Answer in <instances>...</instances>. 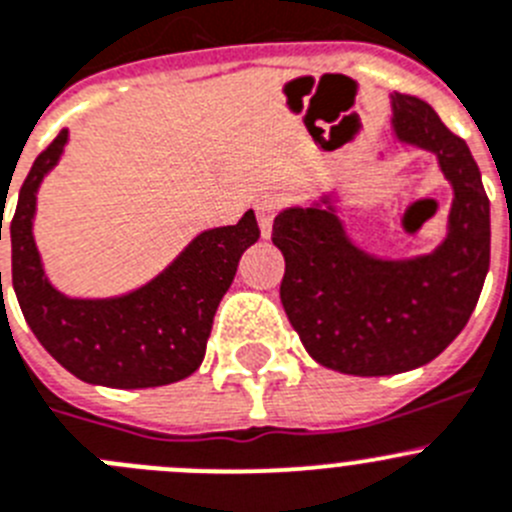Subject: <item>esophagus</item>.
I'll use <instances>...</instances> for the list:
<instances>
[{
	"instance_id": "1",
	"label": "esophagus",
	"mask_w": 512,
	"mask_h": 512,
	"mask_svg": "<svg viewBox=\"0 0 512 512\" xmlns=\"http://www.w3.org/2000/svg\"><path fill=\"white\" fill-rule=\"evenodd\" d=\"M279 205V195H264V198L256 200V215H259V228L264 238L271 236V223H274V215L276 210H279Z\"/></svg>"
}]
</instances>
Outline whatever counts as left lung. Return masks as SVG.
Returning <instances> with one entry per match:
<instances>
[{
	"label": "left lung",
	"mask_w": 512,
	"mask_h": 512,
	"mask_svg": "<svg viewBox=\"0 0 512 512\" xmlns=\"http://www.w3.org/2000/svg\"><path fill=\"white\" fill-rule=\"evenodd\" d=\"M393 134L437 157L452 185L447 236L431 253L381 259L350 241L327 192L284 208L271 241L284 253L281 304L304 350L348 375H396L437 358L464 330L490 269V200L470 147L429 103L393 93Z\"/></svg>",
	"instance_id": "8db88e82"
}]
</instances>
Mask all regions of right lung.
<instances>
[{"instance_id":"obj_1","label":"right lung","mask_w":512,"mask_h":512,"mask_svg":"<svg viewBox=\"0 0 512 512\" xmlns=\"http://www.w3.org/2000/svg\"><path fill=\"white\" fill-rule=\"evenodd\" d=\"M65 144L68 129L35 159L9 223L12 287L27 325L68 373L93 386L154 388L182 381L203 363L215 309L243 251L259 241L256 215L248 210L236 225L198 233L167 269L134 292L68 297L50 284L32 233L37 190Z\"/></svg>"}]
</instances>
